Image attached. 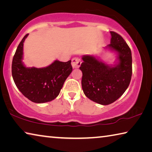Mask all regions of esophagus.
<instances>
[{"label": "esophagus", "mask_w": 152, "mask_h": 152, "mask_svg": "<svg viewBox=\"0 0 152 152\" xmlns=\"http://www.w3.org/2000/svg\"><path fill=\"white\" fill-rule=\"evenodd\" d=\"M81 65V60L78 58H74L72 60V66L73 68H78Z\"/></svg>", "instance_id": "1"}]
</instances>
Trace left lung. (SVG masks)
I'll return each mask as SVG.
<instances>
[{
    "label": "left lung",
    "instance_id": "left-lung-1",
    "mask_svg": "<svg viewBox=\"0 0 152 152\" xmlns=\"http://www.w3.org/2000/svg\"><path fill=\"white\" fill-rule=\"evenodd\" d=\"M110 43L106 48L117 53V62L108 65L91 55L82 56L80 70L82 72V87L91 101L102 105L113 103L125 92L132 75V51L123 38L110 31Z\"/></svg>",
    "mask_w": 152,
    "mask_h": 152
}]
</instances>
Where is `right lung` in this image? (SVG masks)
Listing matches in <instances>:
<instances>
[{"mask_svg": "<svg viewBox=\"0 0 152 152\" xmlns=\"http://www.w3.org/2000/svg\"><path fill=\"white\" fill-rule=\"evenodd\" d=\"M24 36L18 45L12 62V76L19 91L35 103L51 101L60 94L64 82L71 74V60H55L45 68H28L23 62Z\"/></svg>", "mask_w": 152, "mask_h": 152, "instance_id": "right-lung-1", "label": "right lung"}]
</instances>
